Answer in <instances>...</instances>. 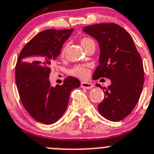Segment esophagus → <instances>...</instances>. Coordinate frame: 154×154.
Returning <instances> with one entry per match:
<instances>
[{"label": "esophagus", "mask_w": 154, "mask_h": 154, "mask_svg": "<svg viewBox=\"0 0 154 154\" xmlns=\"http://www.w3.org/2000/svg\"><path fill=\"white\" fill-rule=\"evenodd\" d=\"M80 87H81L82 88L92 89L93 87V84H92L91 83H88V82L82 81L81 84H80Z\"/></svg>", "instance_id": "esophagus-1"}]
</instances>
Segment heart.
Instances as JSON below:
<instances>
[{
	"label": "heart",
	"instance_id": "obj_1",
	"mask_svg": "<svg viewBox=\"0 0 154 154\" xmlns=\"http://www.w3.org/2000/svg\"><path fill=\"white\" fill-rule=\"evenodd\" d=\"M80 45L81 46L85 49L87 46H89L90 44L92 43H95L94 41H93L92 38H88V37H84L82 38L80 41ZM66 45H64V46L62 47L61 50V52H60V54L61 56H63L65 53L66 51ZM69 74H71L73 76H75V77H79V78H86L88 75V70L85 68V67H80V66H76V67H73V68L70 69L69 70Z\"/></svg>",
	"mask_w": 154,
	"mask_h": 154
}]
</instances>
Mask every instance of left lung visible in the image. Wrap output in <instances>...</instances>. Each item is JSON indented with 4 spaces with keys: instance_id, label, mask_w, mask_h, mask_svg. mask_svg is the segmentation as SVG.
<instances>
[{
    "instance_id": "1",
    "label": "left lung",
    "mask_w": 154,
    "mask_h": 154,
    "mask_svg": "<svg viewBox=\"0 0 154 154\" xmlns=\"http://www.w3.org/2000/svg\"><path fill=\"white\" fill-rule=\"evenodd\" d=\"M83 30L100 45V65L93 78L111 80L107 88L96 84L105 93L99 112L112 122L122 120L135 107L143 89L144 71L140 54L130 34L118 24H95Z\"/></svg>"
}]
</instances>
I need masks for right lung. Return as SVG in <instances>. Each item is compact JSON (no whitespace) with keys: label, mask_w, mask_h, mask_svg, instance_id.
Wrapping results in <instances>:
<instances>
[{"label":"right lung","mask_w":154,"mask_h":154,"mask_svg":"<svg viewBox=\"0 0 154 154\" xmlns=\"http://www.w3.org/2000/svg\"><path fill=\"white\" fill-rule=\"evenodd\" d=\"M73 31L41 32L23 47L17 61L15 79L21 103L32 117L43 124H53L62 116L70 92L80 86L78 79L68 77L62 85L52 87L48 78L51 63Z\"/></svg>","instance_id":"1"}]
</instances>
